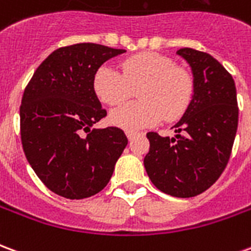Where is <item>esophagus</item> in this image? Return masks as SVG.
<instances>
[{
    "label": "esophagus",
    "mask_w": 251,
    "mask_h": 251,
    "mask_svg": "<svg viewBox=\"0 0 251 251\" xmlns=\"http://www.w3.org/2000/svg\"><path fill=\"white\" fill-rule=\"evenodd\" d=\"M126 136H127V140L131 141V140L137 136V133H133V131H126Z\"/></svg>",
    "instance_id": "esophagus-1"
}]
</instances>
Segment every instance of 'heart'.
Segmentation results:
<instances>
[{"instance_id":"b5f03b06","label":"heart","mask_w":251,"mask_h":251,"mask_svg":"<svg viewBox=\"0 0 251 251\" xmlns=\"http://www.w3.org/2000/svg\"><path fill=\"white\" fill-rule=\"evenodd\" d=\"M122 72L113 64H102L93 79L97 97L109 106H118L130 97L133 87L142 84L140 102L127 103L110 114L109 120L126 131H138L165 118L177 120L194 97V77L176 67L168 56L157 52H141L121 63Z\"/></svg>"}]
</instances>
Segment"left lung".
Listing matches in <instances>:
<instances>
[{"instance_id": "1", "label": "left lung", "mask_w": 251, "mask_h": 251, "mask_svg": "<svg viewBox=\"0 0 251 251\" xmlns=\"http://www.w3.org/2000/svg\"><path fill=\"white\" fill-rule=\"evenodd\" d=\"M191 67L194 97L172 129V138L147 134L151 142L144 165L161 192L192 198L219 179L231 154L238 127L237 88L216 59L192 48L176 52Z\"/></svg>"}]
</instances>
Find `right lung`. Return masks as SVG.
I'll return each mask as SVG.
<instances>
[{"mask_svg":"<svg viewBox=\"0 0 251 251\" xmlns=\"http://www.w3.org/2000/svg\"><path fill=\"white\" fill-rule=\"evenodd\" d=\"M124 52L94 43L62 47L37 67L25 88L23 149L39 179L59 196L84 199L100 192L127 145L120 127L91 129L106 115L93 88L94 75Z\"/></svg>","mask_w":251,"mask_h":251,"instance_id":"right-lung-1","label":"right lung"}]
</instances>
